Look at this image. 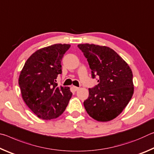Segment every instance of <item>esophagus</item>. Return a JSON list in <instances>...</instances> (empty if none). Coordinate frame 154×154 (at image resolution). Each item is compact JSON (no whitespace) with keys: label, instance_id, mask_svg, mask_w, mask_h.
I'll list each match as a JSON object with an SVG mask.
<instances>
[{"label":"esophagus","instance_id":"1","mask_svg":"<svg viewBox=\"0 0 154 154\" xmlns=\"http://www.w3.org/2000/svg\"><path fill=\"white\" fill-rule=\"evenodd\" d=\"M72 88H73V89H74V90H75V91H77V90H78L79 89V88H78V87H76V86H74V85H73V86H72Z\"/></svg>","mask_w":154,"mask_h":154}]
</instances>
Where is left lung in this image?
Wrapping results in <instances>:
<instances>
[{
    "instance_id": "obj_1",
    "label": "left lung",
    "mask_w": 154,
    "mask_h": 154,
    "mask_svg": "<svg viewBox=\"0 0 154 154\" xmlns=\"http://www.w3.org/2000/svg\"><path fill=\"white\" fill-rule=\"evenodd\" d=\"M87 58L92 77H99L98 84L89 88L84 102L90 117L98 122L116 118L128 104L134 93L132 72L113 49L94 44L77 45Z\"/></svg>"
}]
</instances>
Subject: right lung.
Listing matches in <instances>:
<instances>
[{
    "label": "right lung",
    "mask_w": 154,
    "mask_h": 154,
    "mask_svg": "<svg viewBox=\"0 0 154 154\" xmlns=\"http://www.w3.org/2000/svg\"><path fill=\"white\" fill-rule=\"evenodd\" d=\"M69 44H54L35 51L25 62L19 77L22 98L38 118L51 119L64 111L72 96L69 87H58L61 61Z\"/></svg>",
    "instance_id": "right-lung-1"
}]
</instances>
